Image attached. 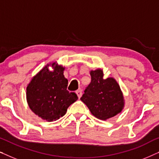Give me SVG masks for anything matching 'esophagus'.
<instances>
[{"instance_id": "34e87169", "label": "esophagus", "mask_w": 159, "mask_h": 159, "mask_svg": "<svg viewBox=\"0 0 159 159\" xmlns=\"http://www.w3.org/2000/svg\"><path fill=\"white\" fill-rule=\"evenodd\" d=\"M76 93H77L78 98H81V96H82V91L81 89H80V90H77V92H76Z\"/></svg>"}]
</instances>
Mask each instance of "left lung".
<instances>
[{"label": "left lung", "instance_id": "1", "mask_svg": "<svg viewBox=\"0 0 159 159\" xmlns=\"http://www.w3.org/2000/svg\"><path fill=\"white\" fill-rule=\"evenodd\" d=\"M91 82L80 100L95 117L107 120L116 116L125 107V99L120 86L113 77L103 79V69L90 71Z\"/></svg>", "mask_w": 159, "mask_h": 159}]
</instances>
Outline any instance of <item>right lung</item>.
I'll return each mask as SVG.
<instances>
[{"label":"right lung","mask_w":159,"mask_h":159,"mask_svg":"<svg viewBox=\"0 0 159 159\" xmlns=\"http://www.w3.org/2000/svg\"><path fill=\"white\" fill-rule=\"evenodd\" d=\"M53 70L51 71L49 66ZM65 67L57 62L50 63L34 75L27 87V101L30 109L47 121L58 120L67 108L78 99L75 93L66 90L68 80L64 77Z\"/></svg>","instance_id":"obj_1"}]
</instances>
